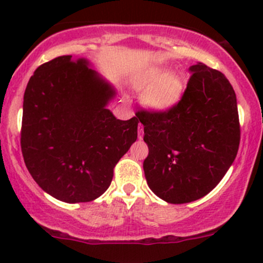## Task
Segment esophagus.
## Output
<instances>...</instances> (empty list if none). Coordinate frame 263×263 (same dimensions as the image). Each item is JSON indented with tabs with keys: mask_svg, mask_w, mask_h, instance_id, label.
<instances>
[{
	"mask_svg": "<svg viewBox=\"0 0 263 263\" xmlns=\"http://www.w3.org/2000/svg\"><path fill=\"white\" fill-rule=\"evenodd\" d=\"M144 137V126L141 123H139V139L141 140Z\"/></svg>",
	"mask_w": 263,
	"mask_h": 263,
	"instance_id": "1",
	"label": "esophagus"
}]
</instances>
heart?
I'll list each match as a JSON object with an SVG mask.
<instances>
[{
    "instance_id": "obj_1",
    "label": "heart",
    "mask_w": 263,
    "mask_h": 263,
    "mask_svg": "<svg viewBox=\"0 0 263 263\" xmlns=\"http://www.w3.org/2000/svg\"><path fill=\"white\" fill-rule=\"evenodd\" d=\"M132 86L142 92V103L147 109L161 113L176 107L182 99L184 82L178 73L163 67H154L134 79Z\"/></svg>"
}]
</instances>
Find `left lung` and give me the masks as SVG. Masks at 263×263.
<instances>
[{
  "instance_id": "8db88e82",
  "label": "left lung",
  "mask_w": 263,
  "mask_h": 263,
  "mask_svg": "<svg viewBox=\"0 0 263 263\" xmlns=\"http://www.w3.org/2000/svg\"><path fill=\"white\" fill-rule=\"evenodd\" d=\"M178 104L166 112L140 110L148 155L150 190L169 203L208 195L237 156L240 141L237 97L220 71L198 62Z\"/></svg>"
}]
</instances>
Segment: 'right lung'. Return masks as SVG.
<instances>
[{
    "label": "right lung",
    "instance_id": "obj_1",
    "mask_svg": "<svg viewBox=\"0 0 263 263\" xmlns=\"http://www.w3.org/2000/svg\"><path fill=\"white\" fill-rule=\"evenodd\" d=\"M115 97L113 85L85 58L62 55L36 68L24 94L21 151L44 192L79 203L108 190L140 122L117 119L107 108Z\"/></svg>",
    "mask_w": 263,
    "mask_h": 263
}]
</instances>
